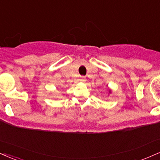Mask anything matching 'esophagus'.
<instances>
[{
	"label": "esophagus",
	"mask_w": 160,
	"mask_h": 160,
	"mask_svg": "<svg viewBox=\"0 0 160 160\" xmlns=\"http://www.w3.org/2000/svg\"><path fill=\"white\" fill-rule=\"evenodd\" d=\"M80 82H86L85 77H84V76L81 77V78H80Z\"/></svg>",
	"instance_id": "34e87169"
}]
</instances>
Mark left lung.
I'll use <instances>...</instances> for the list:
<instances>
[{"label":"left lung","instance_id":"left-lung-1","mask_svg":"<svg viewBox=\"0 0 160 160\" xmlns=\"http://www.w3.org/2000/svg\"><path fill=\"white\" fill-rule=\"evenodd\" d=\"M109 93H111V90H109Z\"/></svg>","mask_w":160,"mask_h":160}]
</instances>
